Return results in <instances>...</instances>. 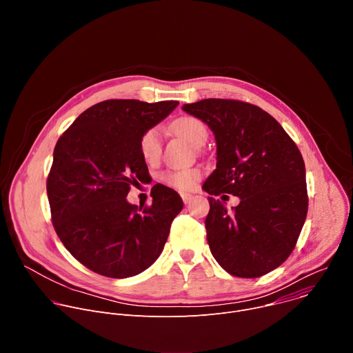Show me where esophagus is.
<instances>
[{
	"label": "esophagus",
	"mask_w": 353,
	"mask_h": 353,
	"mask_svg": "<svg viewBox=\"0 0 353 353\" xmlns=\"http://www.w3.org/2000/svg\"><path fill=\"white\" fill-rule=\"evenodd\" d=\"M181 198H183V203H184V204H190L191 199H192V195H191V194H187V192H183V194H181Z\"/></svg>",
	"instance_id": "1"
}]
</instances>
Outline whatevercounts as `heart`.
Here are the masks:
<instances>
[{"label":"heart","mask_w":353,"mask_h":353,"mask_svg":"<svg viewBox=\"0 0 353 353\" xmlns=\"http://www.w3.org/2000/svg\"><path fill=\"white\" fill-rule=\"evenodd\" d=\"M173 131L185 139L192 146L198 148L204 145L208 138V131L205 124L191 116H184L173 123ZM139 150L142 158L148 163H154L161 158L162 154V131L159 127L149 128L143 132L139 139ZM199 179V172L196 169H181L169 172L165 174V181L177 190H190L195 181Z\"/></svg>","instance_id":"b5f03b06"}]
</instances>
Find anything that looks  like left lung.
Listing matches in <instances>:
<instances>
[{
	"instance_id": "left-lung-1",
	"label": "left lung",
	"mask_w": 353,
	"mask_h": 353,
	"mask_svg": "<svg viewBox=\"0 0 353 353\" xmlns=\"http://www.w3.org/2000/svg\"><path fill=\"white\" fill-rule=\"evenodd\" d=\"M183 110L215 135L216 169L203 190L240 198L228 211L208 196L205 228L214 259L239 278L271 272L290 256L307 215L306 168L299 148L272 116L254 105L204 99Z\"/></svg>"
}]
</instances>
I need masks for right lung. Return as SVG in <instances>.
Here are the masks:
<instances>
[{"label":"right lung","mask_w":353,"mask_h":353,"mask_svg":"<svg viewBox=\"0 0 353 353\" xmlns=\"http://www.w3.org/2000/svg\"><path fill=\"white\" fill-rule=\"evenodd\" d=\"M177 105L105 100L79 114L57 141L47 179L53 225L70 253L96 274L138 275L163 251L183 199L158 185L150 192L152 205L138 208L127 194L149 176L141 137Z\"/></svg>","instance_id":"add662e5"}]
</instances>
